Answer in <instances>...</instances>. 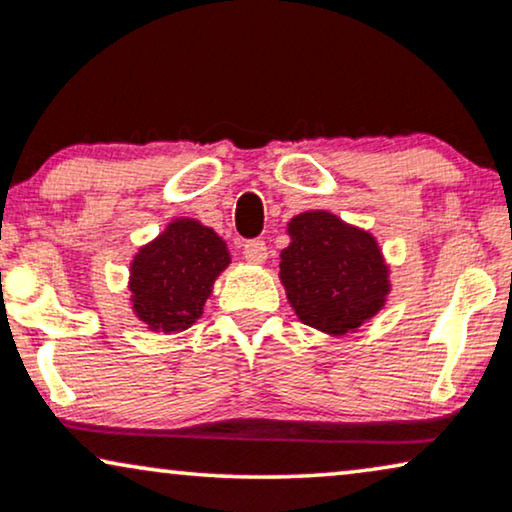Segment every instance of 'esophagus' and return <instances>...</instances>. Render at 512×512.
Here are the masks:
<instances>
[{"label": "esophagus", "mask_w": 512, "mask_h": 512, "mask_svg": "<svg viewBox=\"0 0 512 512\" xmlns=\"http://www.w3.org/2000/svg\"><path fill=\"white\" fill-rule=\"evenodd\" d=\"M244 258H247L249 263L261 265L265 263V258H268V247H265L263 240H249L244 244Z\"/></svg>", "instance_id": "obj_1"}]
</instances>
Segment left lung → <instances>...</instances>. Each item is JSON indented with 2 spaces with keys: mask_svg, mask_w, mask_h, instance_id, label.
<instances>
[{
  "mask_svg": "<svg viewBox=\"0 0 512 512\" xmlns=\"http://www.w3.org/2000/svg\"><path fill=\"white\" fill-rule=\"evenodd\" d=\"M287 232L291 242L280 254V280L303 324L345 336L386 305L390 270L371 232L329 211L298 214Z\"/></svg>",
  "mask_w": 512,
  "mask_h": 512,
  "instance_id": "obj_1",
  "label": "left lung"
}]
</instances>
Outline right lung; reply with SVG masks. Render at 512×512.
Here are the masks:
<instances>
[{
  "mask_svg": "<svg viewBox=\"0 0 512 512\" xmlns=\"http://www.w3.org/2000/svg\"><path fill=\"white\" fill-rule=\"evenodd\" d=\"M228 247L195 218H176L138 249L129 291L134 313L150 331L178 334L204 313L216 277L228 268Z\"/></svg>",
  "mask_w": 512,
  "mask_h": 512,
  "instance_id": "right-lung-1",
  "label": "right lung"
}]
</instances>
